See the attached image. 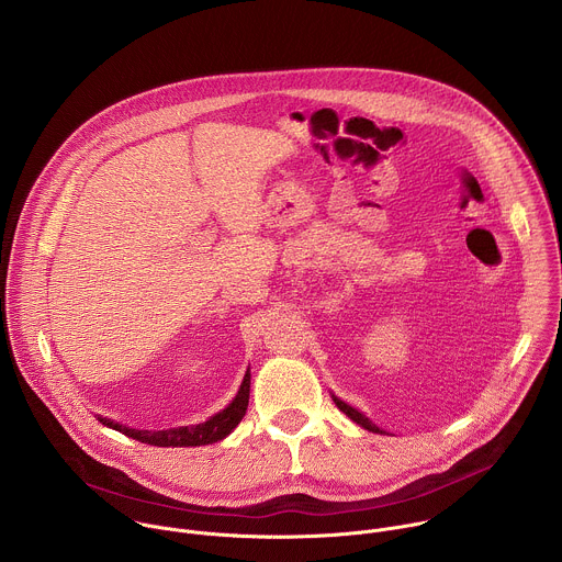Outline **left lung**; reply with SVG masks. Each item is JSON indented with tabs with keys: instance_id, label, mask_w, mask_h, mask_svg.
<instances>
[{
	"instance_id": "obj_1",
	"label": "left lung",
	"mask_w": 562,
	"mask_h": 562,
	"mask_svg": "<svg viewBox=\"0 0 562 562\" xmlns=\"http://www.w3.org/2000/svg\"><path fill=\"white\" fill-rule=\"evenodd\" d=\"M334 403L340 407V412H345V414H347L351 420H356L360 427H364V429H369V431H374V434H381V429H379L376 425H373V423H371L362 412H358L356 407L347 405V403H345V401H340L338 396H334Z\"/></svg>"
}]
</instances>
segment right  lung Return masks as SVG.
Listing matches in <instances>:
<instances>
[{
	"label": "right lung",
	"instance_id": "right-lung-1",
	"mask_svg": "<svg viewBox=\"0 0 562 562\" xmlns=\"http://www.w3.org/2000/svg\"><path fill=\"white\" fill-rule=\"evenodd\" d=\"M248 396H250V373L246 371L244 381L235 394V398L215 416H211L204 423L191 425V427H175V429H161V431H148V429H131L120 423H113L111 418H100L102 425L117 429L126 434L128 438H135L146 445L155 447H200V445H211L222 438H226L244 418L246 407H248Z\"/></svg>",
	"mask_w": 562,
	"mask_h": 562
}]
</instances>
